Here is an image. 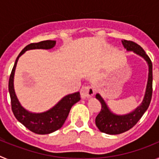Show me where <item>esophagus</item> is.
I'll return each instance as SVG.
<instances>
[{
	"mask_svg": "<svg viewBox=\"0 0 159 159\" xmlns=\"http://www.w3.org/2000/svg\"><path fill=\"white\" fill-rule=\"evenodd\" d=\"M95 93V89L92 86H84L81 88L80 95L82 99H88Z\"/></svg>",
	"mask_w": 159,
	"mask_h": 159,
	"instance_id": "1",
	"label": "esophagus"
}]
</instances>
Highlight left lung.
<instances>
[{
	"instance_id": "left-lung-1",
	"label": "left lung",
	"mask_w": 159,
	"mask_h": 159,
	"mask_svg": "<svg viewBox=\"0 0 159 159\" xmlns=\"http://www.w3.org/2000/svg\"><path fill=\"white\" fill-rule=\"evenodd\" d=\"M123 45L127 51H132L137 55L143 57L147 61L149 67L148 80H147V88L144 95V98L141 104L135 108L130 113L119 116L112 113L109 107H107L105 101L103 100L99 94H96L95 97L101 102L102 108L98 116L95 118V124L102 133L108 134H119L130 130L134 127V125L139 121L143 114L145 113L149 105L151 103L152 98V82H153V73H152V62L150 57L146 54L145 51L142 48L140 45L130 40H122Z\"/></svg>"
}]
</instances>
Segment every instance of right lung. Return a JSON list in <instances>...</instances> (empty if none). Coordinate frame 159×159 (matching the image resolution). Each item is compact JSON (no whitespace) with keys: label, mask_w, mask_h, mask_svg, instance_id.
<instances>
[{"label":"right lung","mask_w":159,"mask_h":159,"mask_svg":"<svg viewBox=\"0 0 159 159\" xmlns=\"http://www.w3.org/2000/svg\"><path fill=\"white\" fill-rule=\"evenodd\" d=\"M56 40H43L39 43H32L27 45L18 55L8 81V92L10 95L12 111L16 119L29 130L39 134H47L59 130L64 125L68 116L71 107L80 100V92L70 94L60 99L52 108L42 113H32L25 110L20 105L15 91L13 80L15 69L19 57L31 49H50L56 45Z\"/></svg>","instance_id":"right-lung-1"}]
</instances>
